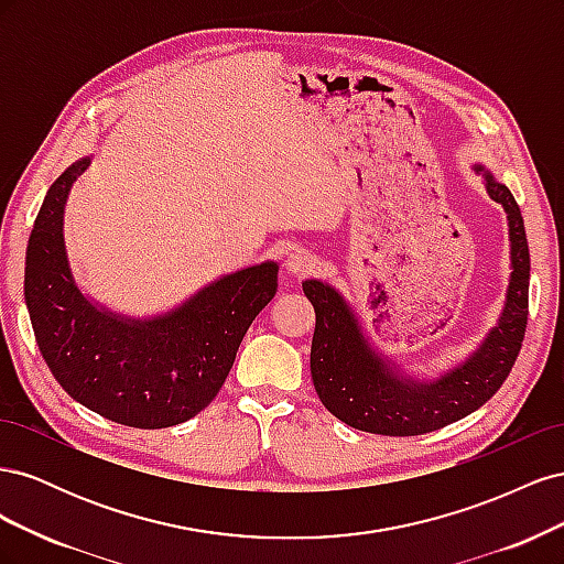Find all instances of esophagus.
I'll return each instance as SVG.
<instances>
[{"label":"esophagus","instance_id":"34e87169","mask_svg":"<svg viewBox=\"0 0 564 564\" xmlns=\"http://www.w3.org/2000/svg\"><path fill=\"white\" fill-rule=\"evenodd\" d=\"M315 265H317L315 256L308 253V251H303V249H294L292 253H286V259H284L286 272H289V275H294V278L308 275V272L315 270Z\"/></svg>","mask_w":564,"mask_h":564}]
</instances>
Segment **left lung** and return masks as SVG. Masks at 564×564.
<instances>
[{"label": "left lung", "instance_id": "8db88e82", "mask_svg": "<svg viewBox=\"0 0 564 564\" xmlns=\"http://www.w3.org/2000/svg\"><path fill=\"white\" fill-rule=\"evenodd\" d=\"M485 178L487 195L508 216L510 280L503 311L464 362L421 381L369 344L350 303L327 282L305 280L303 292L315 308L311 373L322 404L357 431L377 435H423L480 409L508 379L522 348L529 308V247L524 220L513 193L482 164L473 166Z\"/></svg>", "mask_w": 564, "mask_h": 564}]
</instances>
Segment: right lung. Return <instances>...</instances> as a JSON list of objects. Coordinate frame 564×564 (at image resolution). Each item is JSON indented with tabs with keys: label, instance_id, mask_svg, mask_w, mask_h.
Returning <instances> with one entry per match:
<instances>
[{
	"label": "right lung",
	"instance_id": "add662e5",
	"mask_svg": "<svg viewBox=\"0 0 564 564\" xmlns=\"http://www.w3.org/2000/svg\"><path fill=\"white\" fill-rule=\"evenodd\" d=\"M91 158L48 187L25 253V305L46 367L91 412L131 429H169L199 414L224 386L237 348L278 292L275 261L230 272L155 317H127L82 292L63 218Z\"/></svg>",
	"mask_w": 564,
	"mask_h": 564
}]
</instances>
